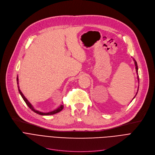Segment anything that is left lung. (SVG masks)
Here are the masks:
<instances>
[{"instance_id":"left-lung-1","label":"left lung","mask_w":155,"mask_h":155,"mask_svg":"<svg viewBox=\"0 0 155 155\" xmlns=\"http://www.w3.org/2000/svg\"><path fill=\"white\" fill-rule=\"evenodd\" d=\"M133 60H134V64H135V66H136V73H137V75H138V71H137V70H138V68H137V62L136 61V60L133 58ZM137 80H138V83H139L140 84V79H139V76H137ZM137 91H138V89H137ZM137 93H136V94H137ZM135 97H136V95H135ZM134 98H133V99H134Z\"/></svg>"}]
</instances>
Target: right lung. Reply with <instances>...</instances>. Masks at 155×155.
Here are the masks:
<instances>
[{
  "label": "right lung",
  "instance_id": "obj_1",
  "mask_svg": "<svg viewBox=\"0 0 155 155\" xmlns=\"http://www.w3.org/2000/svg\"><path fill=\"white\" fill-rule=\"evenodd\" d=\"M17 82H18V84H19L18 77H17ZM18 90H19V92L20 93L21 97H22L23 100L24 101V102H26V104H27L28 106L32 111L35 112L36 113V114H39V115H41V116H47V115H53V114H55L58 113L59 112H60L61 110H62V109H63L64 105H61L59 107H58L57 109H56L55 110H52V111H51V112H40V111H39V110H36V109H34V107H32V105H31V104L28 101V99L26 98V97H24V95H23V94L22 93V92L21 91V90L19 89V85H18Z\"/></svg>",
  "mask_w": 155,
  "mask_h": 155
}]
</instances>
